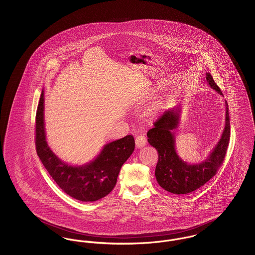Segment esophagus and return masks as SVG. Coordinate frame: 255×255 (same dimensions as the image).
I'll list each match as a JSON object with an SVG mask.
<instances>
[{
    "instance_id": "esophagus-1",
    "label": "esophagus",
    "mask_w": 255,
    "mask_h": 255,
    "mask_svg": "<svg viewBox=\"0 0 255 255\" xmlns=\"http://www.w3.org/2000/svg\"><path fill=\"white\" fill-rule=\"evenodd\" d=\"M146 142H147V140H146V137L143 134H139L135 137V146L137 148H141V147L145 146Z\"/></svg>"
}]
</instances>
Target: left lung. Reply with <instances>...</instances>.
I'll use <instances>...</instances> for the list:
<instances>
[{
  "label": "left lung",
  "instance_id": "left-lung-1",
  "mask_svg": "<svg viewBox=\"0 0 255 255\" xmlns=\"http://www.w3.org/2000/svg\"><path fill=\"white\" fill-rule=\"evenodd\" d=\"M208 85L223 96L211 74L206 73ZM226 101V125L217 145L205 161L188 164L180 158L175 149L174 131L179 125L181 108L165 111L147 132L148 142L158 151L155 176L158 184L173 194H187L203 186L217 173L223 163L231 137V122Z\"/></svg>",
  "mask_w": 255,
  "mask_h": 255
}]
</instances>
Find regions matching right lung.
Returning a JSON list of instances; mask_svg holds the SVG:
<instances>
[{"instance_id": "1", "label": "right lung", "mask_w": 255, "mask_h": 255, "mask_svg": "<svg viewBox=\"0 0 255 255\" xmlns=\"http://www.w3.org/2000/svg\"><path fill=\"white\" fill-rule=\"evenodd\" d=\"M35 145L43 165L65 193L82 202H95L114 189L123 163L133 152L134 139L132 134H128L110 142L93 161L81 166L63 162L46 141L42 91L36 112Z\"/></svg>"}]
</instances>
